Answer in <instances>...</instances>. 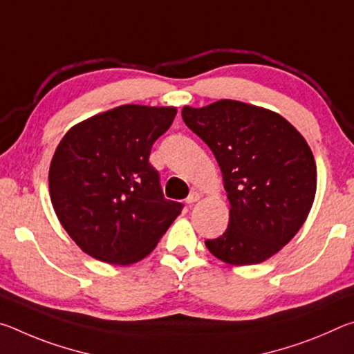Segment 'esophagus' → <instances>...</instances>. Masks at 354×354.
I'll list each match as a JSON object with an SVG mask.
<instances>
[{
	"label": "esophagus",
	"mask_w": 354,
	"mask_h": 354,
	"mask_svg": "<svg viewBox=\"0 0 354 354\" xmlns=\"http://www.w3.org/2000/svg\"><path fill=\"white\" fill-rule=\"evenodd\" d=\"M200 198H201V194H200V192L192 190L190 194H189V196H187V200H185V201H187V205H194V203H196V201H198Z\"/></svg>",
	"instance_id": "34e87169"
}]
</instances>
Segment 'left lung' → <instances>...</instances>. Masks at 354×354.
<instances>
[{"label": "left lung", "mask_w": 354, "mask_h": 354, "mask_svg": "<svg viewBox=\"0 0 354 354\" xmlns=\"http://www.w3.org/2000/svg\"><path fill=\"white\" fill-rule=\"evenodd\" d=\"M211 148L230 200V223L206 247L230 266H253L292 241L313 207L317 167L308 142L279 113L234 100L184 106Z\"/></svg>", "instance_id": "obj_1"}]
</instances>
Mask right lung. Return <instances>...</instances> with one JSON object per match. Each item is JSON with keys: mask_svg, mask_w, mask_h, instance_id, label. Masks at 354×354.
<instances>
[{"mask_svg": "<svg viewBox=\"0 0 354 354\" xmlns=\"http://www.w3.org/2000/svg\"><path fill=\"white\" fill-rule=\"evenodd\" d=\"M176 107L124 104L75 124L51 159L50 195L59 221L84 253L113 266L139 262L183 211L165 200L149 164L153 143Z\"/></svg>", "mask_w": 354, "mask_h": 354, "instance_id": "obj_1", "label": "right lung"}]
</instances>
